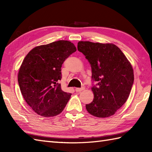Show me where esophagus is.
I'll list each match as a JSON object with an SVG mask.
<instances>
[{"label": "esophagus", "instance_id": "esophagus-1", "mask_svg": "<svg viewBox=\"0 0 152 152\" xmlns=\"http://www.w3.org/2000/svg\"><path fill=\"white\" fill-rule=\"evenodd\" d=\"M84 89H85V87L82 86V88H76V89H75V90H76V92H80V91H83V90Z\"/></svg>", "mask_w": 152, "mask_h": 152}]
</instances>
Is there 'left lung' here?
I'll return each instance as SVG.
<instances>
[{
	"label": "left lung",
	"mask_w": 152,
	"mask_h": 152,
	"mask_svg": "<svg viewBox=\"0 0 152 152\" xmlns=\"http://www.w3.org/2000/svg\"><path fill=\"white\" fill-rule=\"evenodd\" d=\"M78 50L91 67L93 101L86 105L90 114L98 118L114 115L127 101L134 82L133 69L119 48L113 44L80 41Z\"/></svg>",
	"instance_id": "8db88e82"
}]
</instances>
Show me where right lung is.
<instances>
[{"label": "right lung", "mask_w": 152, "mask_h": 152, "mask_svg": "<svg viewBox=\"0 0 152 152\" xmlns=\"http://www.w3.org/2000/svg\"><path fill=\"white\" fill-rule=\"evenodd\" d=\"M74 44L59 40L37 46L25 57L18 73V83L25 101L43 117H53L64 110L71 93L63 91L59 81L61 66L75 52Z\"/></svg>", "instance_id": "right-lung-1"}]
</instances>
